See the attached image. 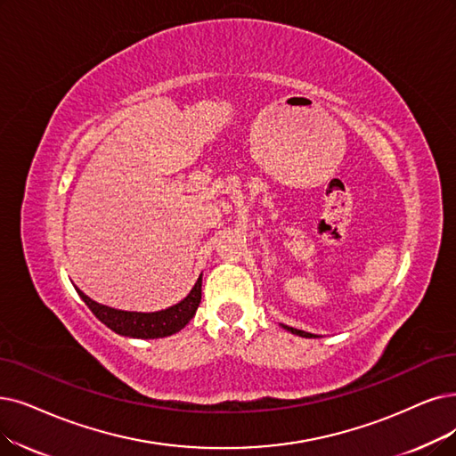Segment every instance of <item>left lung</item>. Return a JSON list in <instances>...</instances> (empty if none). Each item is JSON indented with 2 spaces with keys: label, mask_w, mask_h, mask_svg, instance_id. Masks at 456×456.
<instances>
[{
  "label": "left lung",
  "mask_w": 456,
  "mask_h": 456,
  "mask_svg": "<svg viewBox=\"0 0 456 456\" xmlns=\"http://www.w3.org/2000/svg\"><path fill=\"white\" fill-rule=\"evenodd\" d=\"M282 327H284V330H288L289 333H294V335H299V337H305V338H316V335L301 331V330H296V327H288V325H284V323H282Z\"/></svg>",
  "instance_id": "left-lung-1"
}]
</instances>
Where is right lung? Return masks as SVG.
I'll return each mask as SVG.
<instances>
[{
	"label": "right lung",
	"mask_w": 456,
	"mask_h": 456,
	"mask_svg": "<svg viewBox=\"0 0 456 456\" xmlns=\"http://www.w3.org/2000/svg\"><path fill=\"white\" fill-rule=\"evenodd\" d=\"M77 291L82 297V301L89 306V311L118 335L131 337V338H162L183 330V327L196 314L200 299H202V275L198 277L196 284L192 286V289L189 291V296L185 299H181L179 303L165 308V311H157V313L118 311V308L106 306L94 299H89L78 288Z\"/></svg>",
	"instance_id": "right-lung-1"
}]
</instances>
